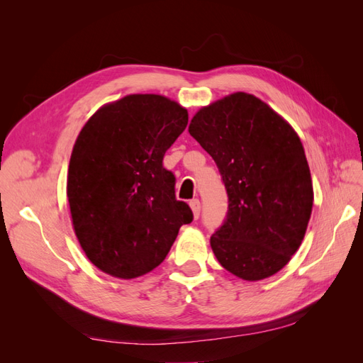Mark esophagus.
Wrapping results in <instances>:
<instances>
[{
	"instance_id": "1",
	"label": "esophagus",
	"mask_w": 363,
	"mask_h": 363,
	"mask_svg": "<svg viewBox=\"0 0 363 363\" xmlns=\"http://www.w3.org/2000/svg\"><path fill=\"white\" fill-rule=\"evenodd\" d=\"M189 206H191V208H192L194 218H195V219H199V216H200V211H201V203H200V200H199V199H195V200L189 201Z\"/></svg>"
}]
</instances>
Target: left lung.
I'll list each match as a JSON object with an SVG mask.
<instances>
[{"mask_svg":"<svg viewBox=\"0 0 363 363\" xmlns=\"http://www.w3.org/2000/svg\"><path fill=\"white\" fill-rule=\"evenodd\" d=\"M189 133L215 160L228 195L225 221L211 238L218 262L247 281L277 274L300 248L313 206L296 131L260 98L235 92L201 107Z\"/></svg>","mask_w":363,"mask_h":363,"instance_id":"left-lung-1","label":"left lung"}]
</instances>
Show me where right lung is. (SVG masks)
Segmentation results:
<instances>
[{"mask_svg":"<svg viewBox=\"0 0 363 363\" xmlns=\"http://www.w3.org/2000/svg\"><path fill=\"white\" fill-rule=\"evenodd\" d=\"M186 125L188 111L177 101L131 94L101 106L77 136L67 180L72 227L87 259L108 276L152 271L192 221L162 164Z\"/></svg>","mask_w":363,"mask_h":363,"instance_id":"1","label":"right lung"}]
</instances>
